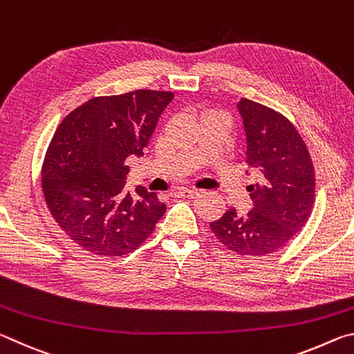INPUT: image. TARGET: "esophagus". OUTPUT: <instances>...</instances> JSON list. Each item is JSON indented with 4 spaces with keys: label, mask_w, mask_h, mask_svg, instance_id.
I'll use <instances>...</instances> for the list:
<instances>
[{
    "label": "esophagus",
    "mask_w": 354,
    "mask_h": 354,
    "mask_svg": "<svg viewBox=\"0 0 354 354\" xmlns=\"http://www.w3.org/2000/svg\"><path fill=\"white\" fill-rule=\"evenodd\" d=\"M173 195H175V196H184V198H194V196L198 195V192L192 190V189L181 187V189H176L175 192H173Z\"/></svg>",
    "instance_id": "34e87169"
}]
</instances>
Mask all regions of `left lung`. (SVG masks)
<instances>
[{"instance_id":"8db88e82","label":"left lung","mask_w":354,"mask_h":354,"mask_svg":"<svg viewBox=\"0 0 354 354\" xmlns=\"http://www.w3.org/2000/svg\"><path fill=\"white\" fill-rule=\"evenodd\" d=\"M247 134V164L256 183L248 185L253 209H227L211 231L221 245L245 257L272 254L306 225L315 201V171L309 149L283 113L248 98L239 101Z\"/></svg>"}]
</instances>
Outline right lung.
Instances as JSON below:
<instances>
[{"label": "right lung", "mask_w": 354, "mask_h": 354, "mask_svg": "<svg viewBox=\"0 0 354 354\" xmlns=\"http://www.w3.org/2000/svg\"><path fill=\"white\" fill-rule=\"evenodd\" d=\"M171 92L95 97L59 124L41 164L53 218L76 245L100 256L133 253L165 212L154 192L124 189L129 156H143Z\"/></svg>", "instance_id": "add662e5"}]
</instances>
